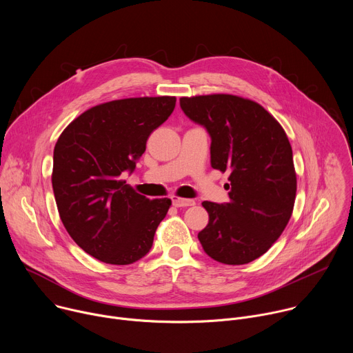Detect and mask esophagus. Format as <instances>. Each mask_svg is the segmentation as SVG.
Here are the masks:
<instances>
[{"label": "esophagus", "mask_w": 353, "mask_h": 353, "mask_svg": "<svg viewBox=\"0 0 353 353\" xmlns=\"http://www.w3.org/2000/svg\"><path fill=\"white\" fill-rule=\"evenodd\" d=\"M172 203L174 207L177 208H181V207H191L195 204L194 199H188V198H180V196H176L173 195L172 196Z\"/></svg>", "instance_id": "1"}]
</instances>
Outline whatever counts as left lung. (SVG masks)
<instances>
[{
	"label": "left lung",
	"mask_w": 353,
	"mask_h": 353,
	"mask_svg": "<svg viewBox=\"0 0 353 353\" xmlns=\"http://www.w3.org/2000/svg\"><path fill=\"white\" fill-rule=\"evenodd\" d=\"M192 121L211 135V166L229 172L226 204L204 201L205 253L228 265L254 261L285 230L294 205L296 172L282 125L254 100L215 93L180 97Z\"/></svg>",
	"instance_id": "obj_1"
}]
</instances>
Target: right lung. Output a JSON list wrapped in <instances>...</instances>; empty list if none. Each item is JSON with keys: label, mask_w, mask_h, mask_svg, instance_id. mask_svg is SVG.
Segmentation results:
<instances>
[{"label": "right lung", "mask_w": 353, "mask_h": 353, "mask_svg": "<svg viewBox=\"0 0 353 353\" xmlns=\"http://www.w3.org/2000/svg\"><path fill=\"white\" fill-rule=\"evenodd\" d=\"M174 96L128 97L93 106L54 146L52 183L64 228L99 261L127 265L152 247L169 198L149 199L120 180L135 169L148 137L172 114Z\"/></svg>", "instance_id": "obj_1"}]
</instances>
